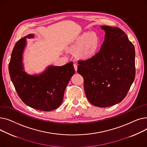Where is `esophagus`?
<instances>
[{
  "mask_svg": "<svg viewBox=\"0 0 147 147\" xmlns=\"http://www.w3.org/2000/svg\"><path fill=\"white\" fill-rule=\"evenodd\" d=\"M73 66H74V68L75 71H77V70H78V65H77L76 64H73Z\"/></svg>",
  "mask_w": 147,
  "mask_h": 147,
  "instance_id": "esophagus-1",
  "label": "esophagus"
}]
</instances>
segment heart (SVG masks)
Segmentation results:
<instances>
[{"label": "heart", "instance_id": "obj_1", "mask_svg": "<svg viewBox=\"0 0 147 147\" xmlns=\"http://www.w3.org/2000/svg\"><path fill=\"white\" fill-rule=\"evenodd\" d=\"M100 45L99 36L92 32L84 33L72 40L70 49L75 51L76 57L80 59H88L95 56Z\"/></svg>", "mask_w": 147, "mask_h": 147}]
</instances>
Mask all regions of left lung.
Here are the masks:
<instances>
[{"instance_id":"left-lung-1","label":"left lung","mask_w":147,"mask_h":147,"mask_svg":"<svg viewBox=\"0 0 147 147\" xmlns=\"http://www.w3.org/2000/svg\"><path fill=\"white\" fill-rule=\"evenodd\" d=\"M101 27L105 35L100 51L90 59L79 61L78 72L83 78L88 101L107 107L121 102L134 81L135 51L121 29Z\"/></svg>"}]
</instances>
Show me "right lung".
I'll return each instance as SVG.
<instances>
[{
    "label": "right lung",
    "instance_id": "obj_1",
    "mask_svg": "<svg viewBox=\"0 0 147 147\" xmlns=\"http://www.w3.org/2000/svg\"><path fill=\"white\" fill-rule=\"evenodd\" d=\"M30 34L15 43L9 64L11 79L22 101L33 109L49 111L58 108L63 102L64 91L74 74L73 62L63 66H49L41 74L30 76L23 69L22 53L26 38H33Z\"/></svg>",
    "mask_w": 147,
    "mask_h": 147
}]
</instances>
